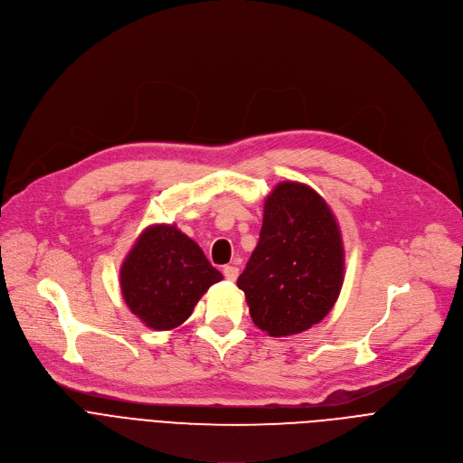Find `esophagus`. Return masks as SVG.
Masks as SVG:
<instances>
[{
  "mask_svg": "<svg viewBox=\"0 0 463 463\" xmlns=\"http://www.w3.org/2000/svg\"><path fill=\"white\" fill-rule=\"evenodd\" d=\"M223 275H225V279L229 282H234L238 279V275H240V269L236 266H225L223 268Z\"/></svg>",
  "mask_w": 463,
  "mask_h": 463,
  "instance_id": "1",
  "label": "esophagus"
}]
</instances>
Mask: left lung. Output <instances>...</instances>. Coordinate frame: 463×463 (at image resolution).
I'll return each mask as SVG.
<instances>
[{
    "label": "left lung",
    "instance_id": "obj_1",
    "mask_svg": "<svg viewBox=\"0 0 463 463\" xmlns=\"http://www.w3.org/2000/svg\"><path fill=\"white\" fill-rule=\"evenodd\" d=\"M343 280L345 247L332 209L304 183H279L238 279L252 322L271 337L306 332L332 311Z\"/></svg>",
    "mask_w": 463,
    "mask_h": 463
}]
</instances>
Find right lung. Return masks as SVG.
<instances>
[{
    "label": "right lung",
    "instance_id": "obj_1",
    "mask_svg": "<svg viewBox=\"0 0 463 463\" xmlns=\"http://www.w3.org/2000/svg\"><path fill=\"white\" fill-rule=\"evenodd\" d=\"M222 279L202 247L166 223L146 227L120 266L126 306L159 332L183 324L197 300Z\"/></svg>",
    "mask_w": 463,
    "mask_h": 463
}]
</instances>
